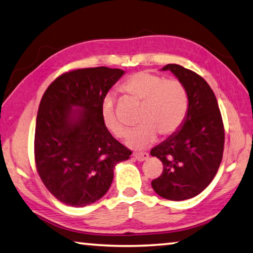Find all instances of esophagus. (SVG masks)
<instances>
[{
	"instance_id": "esophagus-1",
	"label": "esophagus",
	"mask_w": 253,
	"mask_h": 253,
	"mask_svg": "<svg viewBox=\"0 0 253 253\" xmlns=\"http://www.w3.org/2000/svg\"><path fill=\"white\" fill-rule=\"evenodd\" d=\"M134 158L137 161H144L149 158V153H146V152H138L137 153L136 152V153H134Z\"/></svg>"
}]
</instances>
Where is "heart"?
Wrapping results in <instances>:
<instances>
[{
  "label": "heart",
  "instance_id": "b5f03b06",
  "mask_svg": "<svg viewBox=\"0 0 253 253\" xmlns=\"http://www.w3.org/2000/svg\"><path fill=\"white\" fill-rule=\"evenodd\" d=\"M122 88L143 103L138 116V126L128 135V144L143 149L152 144L157 135L170 136L182 126L188 108L187 92L176 78L165 79L148 70L128 77ZM101 118L104 127L116 137H124L127 128L116 111L115 97L107 94L101 103Z\"/></svg>",
  "mask_w": 253,
  "mask_h": 253
}]
</instances>
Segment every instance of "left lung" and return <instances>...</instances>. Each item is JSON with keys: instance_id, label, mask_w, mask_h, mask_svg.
<instances>
[{"instance_id": "8db88e82", "label": "left lung", "mask_w": 253, "mask_h": 253, "mask_svg": "<svg viewBox=\"0 0 253 253\" xmlns=\"http://www.w3.org/2000/svg\"><path fill=\"white\" fill-rule=\"evenodd\" d=\"M185 86L188 110L184 124L166 141L151 150L164 170L151 185L157 194L171 201L198 195L209 185L219 168L225 129L216 96L200 75L179 65H167Z\"/></svg>"}]
</instances>
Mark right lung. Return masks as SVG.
Instances as JSON below:
<instances>
[{
	"label": "right lung",
	"mask_w": 253,
	"mask_h": 253,
	"mask_svg": "<svg viewBox=\"0 0 253 253\" xmlns=\"http://www.w3.org/2000/svg\"><path fill=\"white\" fill-rule=\"evenodd\" d=\"M124 74L108 67L67 71L41 100L34 141L36 169L45 187L67 206L85 207L102 198L115 166L131 154L101 118L103 97Z\"/></svg>",
	"instance_id": "add662e5"
}]
</instances>
